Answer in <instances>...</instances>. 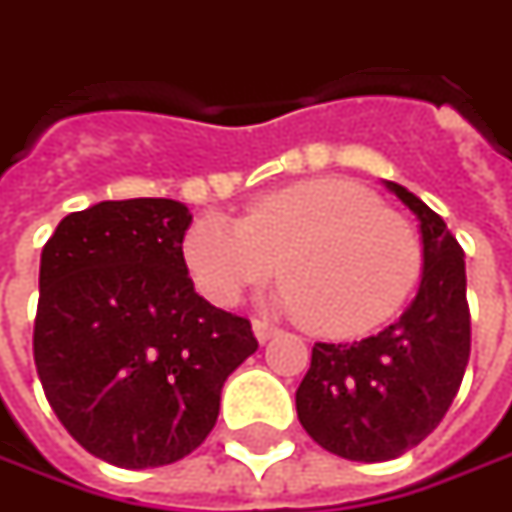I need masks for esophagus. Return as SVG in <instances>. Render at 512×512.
I'll list each match as a JSON object with an SVG mask.
<instances>
[{"label": "esophagus", "instance_id": "1", "mask_svg": "<svg viewBox=\"0 0 512 512\" xmlns=\"http://www.w3.org/2000/svg\"><path fill=\"white\" fill-rule=\"evenodd\" d=\"M252 331H255L257 343H269L272 337L280 334V328L272 326V323H266V320H255V323H252Z\"/></svg>", "mask_w": 512, "mask_h": 512}]
</instances>
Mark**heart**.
Returning a JSON list of instances; mask_svg holds the SVG:
<instances>
[{
    "mask_svg": "<svg viewBox=\"0 0 512 512\" xmlns=\"http://www.w3.org/2000/svg\"><path fill=\"white\" fill-rule=\"evenodd\" d=\"M181 255L218 306L240 303L280 260L286 283L274 303L326 337H354L391 320L422 269L414 226L345 178H309L266 192L240 221L203 212L184 232Z\"/></svg>",
    "mask_w": 512,
    "mask_h": 512,
    "instance_id": "obj_1",
    "label": "heart"
}]
</instances>
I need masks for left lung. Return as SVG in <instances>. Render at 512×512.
Wrapping results in <instances>:
<instances>
[{"label": "left lung", "mask_w": 512, "mask_h": 512, "mask_svg": "<svg viewBox=\"0 0 512 512\" xmlns=\"http://www.w3.org/2000/svg\"><path fill=\"white\" fill-rule=\"evenodd\" d=\"M382 186L416 215L422 274L397 323L360 343H314L297 388L311 439L351 462H388L448 414L470 357L465 252L431 206L394 181Z\"/></svg>", "instance_id": "obj_1"}]
</instances>
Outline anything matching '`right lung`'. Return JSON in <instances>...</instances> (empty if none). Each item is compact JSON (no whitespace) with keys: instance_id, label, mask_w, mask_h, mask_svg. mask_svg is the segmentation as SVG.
Masks as SVG:
<instances>
[{"instance_id":"right-lung-1","label":"right lung","mask_w":512,"mask_h":512,"mask_svg":"<svg viewBox=\"0 0 512 512\" xmlns=\"http://www.w3.org/2000/svg\"><path fill=\"white\" fill-rule=\"evenodd\" d=\"M192 223L169 198L70 212L42 249L33 360L81 448L127 470L172 465L218 422L226 377L257 351L249 320L189 280Z\"/></svg>"}]
</instances>
